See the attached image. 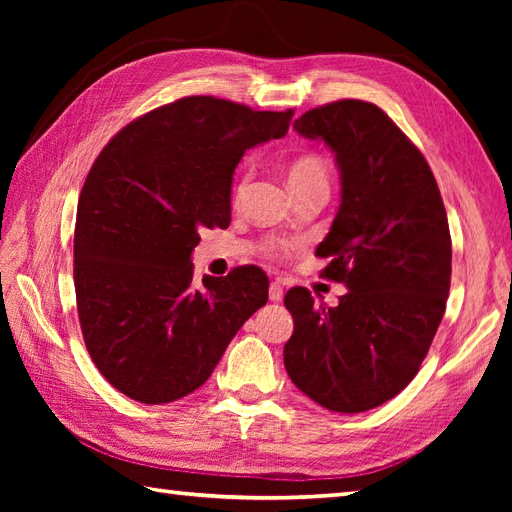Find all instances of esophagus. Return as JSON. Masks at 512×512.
Returning a JSON list of instances; mask_svg holds the SVG:
<instances>
[{"label":"esophagus","instance_id":"obj_1","mask_svg":"<svg viewBox=\"0 0 512 512\" xmlns=\"http://www.w3.org/2000/svg\"><path fill=\"white\" fill-rule=\"evenodd\" d=\"M268 297H270V301H281V299H284V288H281V281L279 279H275L273 284H270Z\"/></svg>","mask_w":512,"mask_h":512}]
</instances>
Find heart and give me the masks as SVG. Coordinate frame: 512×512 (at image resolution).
<instances>
[{
  "label": "heart",
  "mask_w": 512,
  "mask_h": 512,
  "mask_svg": "<svg viewBox=\"0 0 512 512\" xmlns=\"http://www.w3.org/2000/svg\"><path fill=\"white\" fill-rule=\"evenodd\" d=\"M246 180H248V176H244L242 182L237 184V195L244 193ZM288 182H290V189L295 191L297 195L306 193V191H317V189L328 191V187H330V162L325 160L321 154H314V151L301 154L290 162ZM286 250H288V244H284V242L270 244V253H273V255H281V253H286Z\"/></svg>",
  "instance_id": "b5f03b06"
}]
</instances>
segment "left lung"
I'll return each mask as SVG.
<instances>
[{"label":"left lung","mask_w":512,"mask_h":512,"mask_svg":"<svg viewBox=\"0 0 512 512\" xmlns=\"http://www.w3.org/2000/svg\"><path fill=\"white\" fill-rule=\"evenodd\" d=\"M295 129L323 140L341 171V206L317 255L347 292L325 308L306 288L288 290L284 365L321 407L367 411L411 383L438 332L451 286L447 211L427 160L374 103L314 107Z\"/></svg>","instance_id":"1"}]
</instances>
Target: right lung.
Wrapping results in <instances>:
<instances>
[{
    "instance_id": "obj_1",
    "label": "right lung",
    "mask_w": 512,
    "mask_h": 512,
    "mask_svg": "<svg viewBox=\"0 0 512 512\" xmlns=\"http://www.w3.org/2000/svg\"><path fill=\"white\" fill-rule=\"evenodd\" d=\"M290 118L184 96L123 127L96 158L76 209V310L94 365L121 394L145 405L191 394L266 306L262 268L195 284L191 253L200 228L231 224L246 149L286 136Z\"/></svg>"
}]
</instances>
